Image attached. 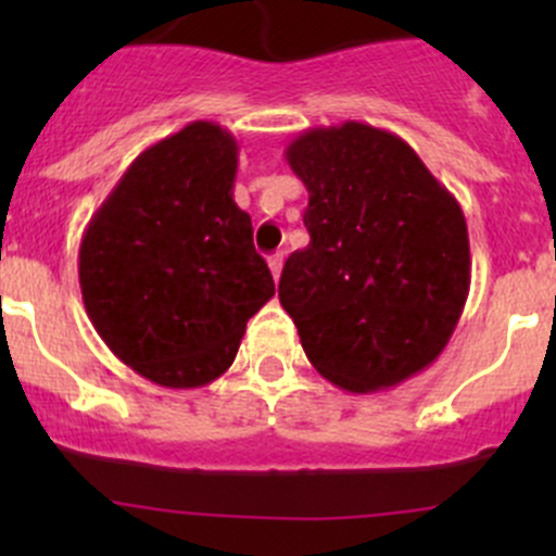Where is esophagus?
Here are the masks:
<instances>
[{
	"mask_svg": "<svg viewBox=\"0 0 556 556\" xmlns=\"http://www.w3.org/2000/svg\"><path fill=\"white\" fill-rule=\"evenodd\" d=\"M282 263H285L282 252H277V255L268 257V268H271V277L274 279H279V274H282Z\"/></svg>",
	"mask_w": 556,
	"mask_h": 556,
	"instance_id": "1",
	"label": "esophagus"
}]
</instances>
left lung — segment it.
<instances>
[{"label": "left lung", "mask_w": 556, "mask_h": 556, "mask_svg": "<svg viewBox=\"0 0 556 556\" xmlns=\"http://www.w3.org/2000/svg\"><path fill=\"white\" fill-rule=\"evenodd\" d=\"M285 159L309 190L312 242L285 263L279 304L309 363L357 395L425 371L470 290L457 199L401 137L368 123L306 128Z\"/></svg>", "instance_id": "1"}]
</instances>
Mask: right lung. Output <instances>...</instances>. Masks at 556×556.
<instances>
[{"label": "right lung", "instance_id": "obj_1", "mask_svg": "<svg viewBox=\"0 0 556 556\" xmlns=\"http://www.w3.org/2000/svg\"><path fill=\"white\" fill-rule=\"evenodd\" d=\"M239 144L193 121L123 172L80 239V290L117 361L172 390L231 368L252 317L274 295L252 220L233 201Z\"/></svg>", "mask_w": 556, "mask_h": 556}]
</instances>
